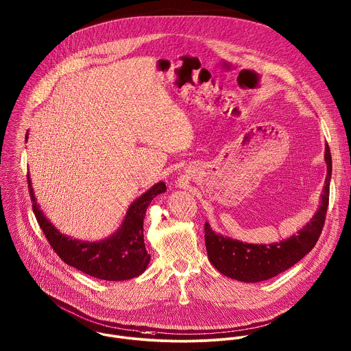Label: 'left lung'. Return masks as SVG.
I'll list each match as a JSON object with an SVG mask.
<instances>
[{
	"label": "left lung",
	"instance_id": "8db88e82",
	"mask_svg": "<svg viewBox=\"0 0 351 351\" xmlns=\"http://www.w3.org/2000/svg\"><path fill=\"white\" fill-rule=\"evenodd\" d=\"M324 158L327 162V178L322 194V205L297 235L271 245H253L219 235L210 228L209 223H205L208 257L220 274L245 283L268 280L291 268L315 247L326 223L330 201L332 157L328 145H326Z\"/></svg>",
	"mask_w": 351,
	"mask_h": 351
}]
</instances>
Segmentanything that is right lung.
<instances>
[{
  "mask_svg": "<svg viewBox=\"0 0 351 351\" xmlns=\"http://www.w3.org/2000/svg\"><path fill=\"white\" fill-rule=\"evenodd\" d=\"M28 134L25 135V141ZM28 191L32 210L46 239L58 257L69 267L101 280H128L145 272L150 263L143 242V219L152 199L167 191L165 183L160 182L135 199L120 226V228L106 239L99 242H84L62 235L39 209L29 175H27Z\"/></svg>",
  "mask_w": 351,
  "mask_h": 351,
  "instance_id": "right-lung-1",
  "label": "right lung"
}]
</instances>
